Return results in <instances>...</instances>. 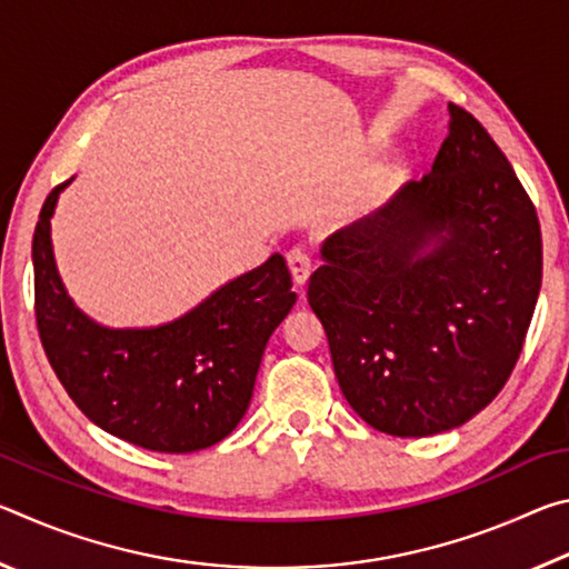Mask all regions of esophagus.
I'll list each match as a JSON object with an SVG mask.
<instances>
[{
    "instance_id": "34e87169",
    "label": "esophagus",
    "mask_w": 569,
    "mask_h": 569,
    "mask_svg": "<svg viewBox=\"0 0 569 569\" xmlns=\"http://www.w3.org/2000/svg\"><path fill=\"white\" fill-rule=\"evenodd\" d=\"M286 263H288V271H291V276H293L296 286H306L308 276H311V253H308V250L301 246H293L286 253Z\"/></svg>"
}]
</instances>
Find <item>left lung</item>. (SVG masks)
Masks as SVG:
<instances>
[{"label":"left lung","instance_id":"1","mask_svg":"<svg viewBox=\"0 0 569 569\" xmlns=\"http://www.w3.org/2000/svg\"><path fill=\"white\" fill-rule=\"evenodd\" d=\"M308 281L346 401L391 437L469 421L512 373L542 286L532 200L489 132L449 102L429 176L333 233Z\"/></svg>","mask_w":569,"mask_h":569}]
</instances>
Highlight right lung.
<instances>
[{"instance_id": "1", "label": "right lung", "mask_w": 569, "mask_h": 569, "mask_svg": "<svg viewBox=\"0 0 569 569\" xmlns=\"http://www.w3.org/2000/svg\"><path fill=\"white\" fill-rule=\"evenodd\" d=\"M47 196L32 240L37 329L57 379L92 423L134 447L188 455L246 417L266 343L296 303L281 253L160 326L110 329L72 301L57 271Z\"/></svg>"}]
</instances>
